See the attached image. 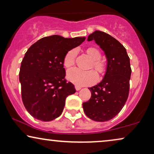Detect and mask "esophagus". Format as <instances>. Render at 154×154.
<instances>
[{
	"label": "esophagus",
	"instance_id": "obj_1",
	"mask_svg": "<svg viewBox=\"0 0 154 154\" xmlns=\"http://www.w3.org/2000/svg\"><path fill=\"white\" fill-rule=\"evenodd\" d=\"M75 88L77 91H79V90L81 89V87H80V86H79V85H75Z\"/></svg>",
	"mask_w": 154,
	"mask_h": 154
}]
</instances>
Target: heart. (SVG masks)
Here are the masks:
<instances>
[{
	"label": "heart",
	"mask_w": 154,
	"mask_h": 154,
	"mask_svg": "<svg viewBox=\"0 0 154 154\" xmlns=\"http://www.w3.org/2000/svg\"><path fill=\"white\" fill-rule=\"evenodd\" d=\"M86 54L91 59L92 64L89 67L90 69H94L97 73L104 74L106 71V64L100 60L102 54L97 48L89 47L85 50ZM77 52L75 50H71L65 54L63 64L67 69H70L75 64ZM93 70L88 71H81L76 69L69 70L66 73V78L69 81L79 86L92 85L97 81V74Z\"/></svg>",
	"instance_id": "obj_1"
}]
</instances>
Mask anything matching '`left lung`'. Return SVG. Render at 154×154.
<instances>
[{
	"label": "left lung",
	"mask_w": 154,
	"mask_h": 154,
	"mask_svg": "<svg viewBox=\"0 0 154 154\" xmlns=\"http://www.w3.org/2000/svg\"><path fill=\"white\" fill-rule=\"evenodd\" d=\"M104 51L106 69L100 83L89 88L91 97L83 104V111L89 119L97 122L114 118L125 105L128 97L131 75L130 58L124 46L108 33L95 31L88 38Z\"/></svg>",
	"instance_id": "obj_1"
}]
</instances>
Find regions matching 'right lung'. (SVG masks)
I'll return each instance as SVG.
<instances>
[{
  "instance_id": "add662e5",
  "label": "right lung",
  "mask_w": 154,
  "mask_h": 154,
  "mask_svg": "<svg viewBox=\"0 0 154 154\" xmlns=\"http://www.w3.org/2000/svg\"><path fill=\"white\" fill-rule=\"evenodd\" d=\"M85 37H44L27 50L20 71L23 104L33 118L51 121L62 114L66 98L74 94V85L65 80L64 60L69 50L81 45Z\"/></svg>"
}]
</instances>
